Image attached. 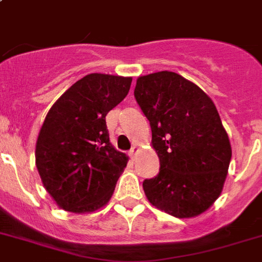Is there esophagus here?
<instances>
[{
	"instance_id": "1",
	"label": "esophagus",
	"mask_w": 262,
	"mask_h": 262,
	"mask_svg": "<svg viewBox=\"0 0 262 262\" xmlns=\"http://www.w3.org/2000/svg\"><path fill=\"white\" fill-rule=\"evenodd\" d=\"M138 151H139V148H138V147H136V146H134L133 148L129 150V157L135 158L136 154H138Z\"/></svg>"
}]
</instances>
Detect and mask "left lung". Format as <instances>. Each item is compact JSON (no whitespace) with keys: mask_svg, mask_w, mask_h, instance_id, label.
I'll return each mask as SVG.
<instances>
[{"mask_svg":"<svg viewBox=\"0 0 262 262\" xmlns=\"http://www.w3.org/2000/svg\"><path fill=\"white\" fill-rule=\"evenodd\" d=\"M136 103L148 119L159 174L144 179L147 200L177 218L206 211L224 187L232 159L229 136L213 100L168 71L136 80Z\"/></svg>","mask_w":262,"mask_h":262,"instance_id":"8db88e82","label":"left lung"}]
</instances>
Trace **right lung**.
<instances>
[{
    "label": "right lung",
    "instance_id": "right-lung-1",
    "mask_svg": "<svg viewBox=\"0 0 262 262\" xmlns=\"http://www.w3.org/2000/svg\"><path fill=\"white\" fill-rule=\"evenodd\" d=\"M131 77L91 73L52 105L36 143L42 185L58 206L90 213L104 206L128 157L110 142L105 116L127 96Z\"/></svg>",
    "mask_w": 262,
    "mask_h": 262
}]
</instances>
